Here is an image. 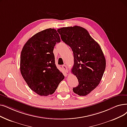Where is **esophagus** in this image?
I'll return each mask as SVG.
<instances>
[{"instance_id":"obj_1","label":"esophagus","mask_w":127,"mask_h":127,"mask_svg":"<svg viewBox=\"0 0 127 127\" xmlns=\"http://www.w3.org/2000/svg\"><path fill=\"white\" fill-rule=\"evenodd\" d=\"M62 68H63V69H64V70L65 71V72L68 73V68H67V67L65 65H63L62 66Z\"/></svg>"}]
</instances>
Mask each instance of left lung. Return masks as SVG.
I'll list each match as a JSON object with an SVG mask.
<instances>
[{
  "mask_svg": "<svg viewBox=\"0 0 127 127\" xmlns=\"http://www.w3.org/2000/svg\"><path fill=\"white\" fill-rule=\"evenodd\" d=\"M63 42L74 54V64L71 69L79 85L73 90L80 96L88 95L100 84L106 67V60L102 49L83 27H62L58 30Z\"/></svg>",
  "mask_w": 127,
  "mask_h": 127,
  "instance_id": "left-lung-1",
  "label": "left lung"
}]
</instances>
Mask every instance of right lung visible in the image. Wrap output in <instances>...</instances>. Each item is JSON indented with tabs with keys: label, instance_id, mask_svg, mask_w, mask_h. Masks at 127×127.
I'll list each match as a JSON object with an SVG mask.
<instances>
[{
	"label": "right lung",
	"instance_id": "right-lung-1",
	"mask_svg": "<svg viewBox=\"0 0 127 127\" xmlns=\"http://www.w3.org/2000/svg\"><path fill=\"white\" fill-rule=\"evenodd\" d=\"M60 41L56 30L48 29L30 38L22 50L21 73L31 89L40 95L53 94L64 79L55 64L53 52Z\"/></svg>",
	"mask_w": 127,
	"mask_h": 127
}]
</instances>
